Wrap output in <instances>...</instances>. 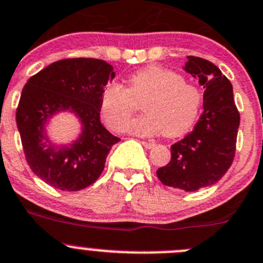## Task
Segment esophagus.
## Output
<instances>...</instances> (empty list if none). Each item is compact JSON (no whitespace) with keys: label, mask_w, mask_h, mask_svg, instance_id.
<instances>
[{"label":"esophagus","mask_w":263,"mask_h":263,"mask_svg":"<svg viewBox=\"0 0 263 263\" xmlns=\"http://www.w3.org/2000/svg\"><path fill=\"white\" fill-rule=\"evenodd\" d=\"M141 143L143 144V146L146 147V148H148V149H151L152 147H155V142L154 141H148V142H147V141H142Z\"/></svg>","instance_id":"1"}]
</instances>
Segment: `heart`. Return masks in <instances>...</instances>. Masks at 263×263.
Returning <instances> with one entry per match:
<instances>
[{"mask_svg":"<svg viewBox=\"0 0 263 263\" xmlns=\"http://www.w3.org/2000/svg\"><path fill=\"white\" fill-rule=\"evenodd\" d=\"M201 102V90L184 81L178 72L147 66L130 74L126 89L117 82L107 84L99 107L106 124L115 132H121L142 103L146 114L130 122L127 132L142 137L162 133L174 138L191 129Z\"/></svg>","mask_w":263,"mask_h":263,"instance_id":"1","label":"heart"}]
</instances>
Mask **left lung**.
<instances>
[{"label":"left lung","instance_id":"8db88e82","mask_svg":"<svg viewBox=\"0 0 263 263\" xmlns=\"http://www.w3.org/2000/svg\"><path fill=\"white\" fill-rule=\"evenodd\" d=\"M205 87L204 112L191 133L172 144V159L159 167L162 184L197 191L217 183L231 166L236 151L240 114L232 85L217 66L199 57H187L184 67Z\"/></svg>","mask_w":263,"mask_h":263}]
</instances>
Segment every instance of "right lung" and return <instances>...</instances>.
I'll use <instances>...</instances> for the list:
<instances>
[{
    "mask_svg": "<svg viewBox=\"0 0 263 263\" xmlns=\"http://www.w3.org/2000/svg\"><path fill=\"white\" fill-rule=\"evenodd\" d=\"M114 67L101 59L68 58L54 62L24 85L16 108V125L31 171L62 191H80L102 174L112 136L99 120L101 96ZM69 109L80 117L83 134L71 146L50 144L43 133L47 117Z\"/></svg>",
    "mask_w": 263,
    "mask_h": 263,
    "instance_id": "1",
    "label": "right lung"
}]
</instances>
